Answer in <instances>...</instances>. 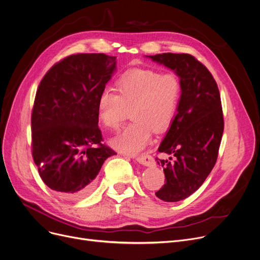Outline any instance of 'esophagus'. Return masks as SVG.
<instances>
[{
	"label": "esophagus",
	"instance_id": "1",
	"mask_svg": "<svg viewBox=\"0 0 260 260\" xmlns=\"http://www.w3.org/2000/svg\"><path fill=\"white\" fill-rule=\"evenodd\" d=\"M135 160L145 167H153L155 164L154 159L151 155H142V156L135 157Z\"/></svg>",
	"mask_w": 260,
	"mask_h": 260
}]
</instances>
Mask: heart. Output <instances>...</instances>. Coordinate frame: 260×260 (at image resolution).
I'll list each match as a JSON object with an SVG mask.
<instances>
[{
  "mask_svg": "<svg viewBox=\"0 0 260 260\" xmlns=\"http://www.w3.org/2000/svg\"><path fill=\"white\" fill-rule=\"evenodd\" d=\"M117 93L103 89L96 101L100 121L110 129L122 125L131 109L133 123L110 139V146L124 154L136 155L152 141L153 129L166 131L177 114L182 86L175 74L134 69L117 79Z\"/></svg>",
  "mask_w": 260,
  "mask_h": 260,
  "instance_id": "obj_1",
  "label": "heart"
}]
</instances>
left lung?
Instances as JSON below:
<instances>
[{
  "label": "left lung",
  "instance_id": "8db88e82",
  "mask_svg": "<svg viewBox=\"0 0 260 260\" xmlns=\"http://www.w3.org/2000/svg\"><path fill=\"white\" fill-rule=\"evenodd\" d=\"M146 57L174 71L182 86L177 114L158 148L170 157L156 158L166 183L155 194L165 202H178L201 186L215 165L224 131L221 96L212 75L193 56Z\"/></svg>",
  "mask_w": 260,
  "mask_h": 260
}]
</instances>
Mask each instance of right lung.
Masks as SVG:
<instances>
[{"instance_id": "1", "label": "right lung", "mask_w": 260, "mask_h": 260, "mask_svg": "<svg viewBox=\"0 0 260 260\" xmlns=\"http://www.w3.org/2000/svg\"><path fill=\"white\" fill-rule=\"evenodd\" d=\"M115 71L116 57L71 55L38 86L31 118L33 159L43 181L63 199L89 194L104 161L116 154L101 144L96 110L98 96Z\"/></svg>"}]
</instances>
